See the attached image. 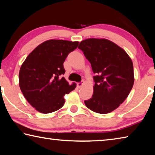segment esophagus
<instances>
[{
	"mask_svg": "<svg viewBox=\"0 0 155 155\" xmlns=\"http://www.w3.org/2000/svg\"><path fill=\"white\" fill-rule=\"evenodd\" d=\"M83 83H77V87H78V88H81V87H82V86L83 85Z\"/></svg>",
	"mask_w": 155,
	"mask_h": 155,
	"instance_id": "34e87169",
	"label": "esophagus"
}]
</instances>
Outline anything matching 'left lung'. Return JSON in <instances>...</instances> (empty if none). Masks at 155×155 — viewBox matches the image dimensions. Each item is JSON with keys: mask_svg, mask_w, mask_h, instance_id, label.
<instances>
[{"mask_svg": "<svg viewBox=\"0 0 155 155\" xmlns=\"http://www.w3.org/2000/svg\"><path fill=\"white\" fill-rule=\"evenodd\" d=\"M96 76L92 97L85 104L98 114H108L124 102L134 84L132 60L124 49L107 39L89 38L78 47Z\"/></svg>", "mask_w": 155, "mask_h": 155, "instance_id": "left-lung-1", "label": "left lung"}]
</instances>
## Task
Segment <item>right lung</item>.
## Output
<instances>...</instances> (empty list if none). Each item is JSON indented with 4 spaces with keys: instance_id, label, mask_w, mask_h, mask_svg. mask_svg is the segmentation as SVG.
<instances>
[{
    "instance_id": "obj_1",
    "label": "right lung",
    "mask_w": 155,
    "mask_h": 155,
    "mask_svg": "<svg viewBox=\"0 0 155 155\" xmlns=\"http://www.w3.org/2000/svg\"><path fill=\"white\" fill-rule=\"evenodd\" d=\"M79 42L49 40L38 46L23 62L19 72V85L25 98L41 114L57 111L64 106V96L74 90L64 77V63Z\"/></svg>"
}]
</instances>
